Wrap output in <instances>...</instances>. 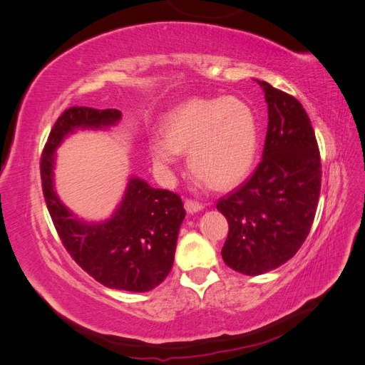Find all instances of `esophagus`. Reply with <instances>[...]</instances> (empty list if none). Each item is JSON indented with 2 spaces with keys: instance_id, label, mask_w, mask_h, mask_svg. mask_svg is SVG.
<instances>
[{
  "instance_id": "esophagus-1",
  "label": "esophagus",
  "mask_w": 365,
  "mask_h": 365,
  "mask_svg": "<svg viewBox=\"0 0 365 365\" xmlns=\"http://www.w3.org/2000/svg\"><path fill=\"white\" fill-rule=\"evenodd\" d=\"M184 207L187 210V213H196V212H200V210L204 208V205L201 202H197L195 200H185Z\"/></svg>"
}]
</instances>
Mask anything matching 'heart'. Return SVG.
<instances>
[{
	"mask_svg": "<svg viewBox=\"0 0 365 365\" xmlns=\"http://www.w3.org/2000/svg\"><path fill=\"white\" fill-rule=\"evenodd\" d=\"M161 134L149 145L155 165L169 169L187 152L192 173L216 189L244 180L257 150L252 111L233 97L192 98L163 121Z\"/></svg>",
	"mask_w": 365,
	"mask_h": 365,
	"instance_id": "1",
	"label": "heart"
}]
</instances>
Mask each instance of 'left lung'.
I'll use <instances>...</instances> for the list:
<instances>
[{
	"instance_id": "8db88e82",
	"label": "left lung",
	"mask_w": 365,
	"mask_h": 365,
	"mask_svg": "<svg viewBox=\"0 0 365 365\" xmlns=\"http://www.w3.org/2000/svg\"><path fill=\"white\" fill-rule=\"evenodd\" d=\"M268 103L263 157L250 178L220 197L228 220L222 259L231 269L259 275L300 250L314 224L322 190V161L303 105L259 81Z\"/></svg>"
}]
</instances>
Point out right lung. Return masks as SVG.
Here are the masks:
<instances>
[{"label":"right lung","instance_id":"right-lung-1","mask_svg":"<svg viewBox=\"0 0 365 365\" xmlns=\"http://www.w3.org/2000/svg\"><path fill=\"white\" fill-rule=\"evenodd\" d=\"M118 109L71 106L58 117L41 157L42 193L48 213L73 260L106 288L146 292L172 269L185 210L181 196L130 178L115 215L103 224H83L53 190V153L76 128H101L120 120Z\"/></svg>","mask_w":365,"mask_h":365}]
</instances>
